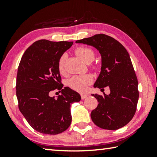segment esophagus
<instances>
[{
    "mask_svg": "<svg viewBox=\"0 0 157 157\" xmlns=\"http://www.w3.org/2000/svg\"><path fill=\"white\" fill-rule=\"evenodd\" d=\"M81 98L84 100V99H85L86 97H87V94H81Z\"/></svg>",
    "mask_w": 157,
    "mask_h": 157,
    "instance_id": "34e87169",
    "label": "esophagus"
}]
</instances>
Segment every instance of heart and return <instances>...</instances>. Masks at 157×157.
Returning a JSON list of instances; mask_svg holds the SVG:
<instances>
[{"label":"heart","instance_id":"1","mask_svg":"<svg viewBox=\"0 0 157 157\" xmlns=\"http://www.w3.org/2000/svg\"><path fill=\"white\" fill-rule=\"evenodd\" d=\"M75 54L85 63H91L94 59V52L87 47H78L76 49ZM67 59L66 54H62L59 60L58 69L61 74L65 73V63ZM93 82V77L90 74L81 75L72 77L68 79V85L73 90L82 92L87 88L89 84Z\"/></svg>","mask_w":157,"mask_h":157}]
</instances>
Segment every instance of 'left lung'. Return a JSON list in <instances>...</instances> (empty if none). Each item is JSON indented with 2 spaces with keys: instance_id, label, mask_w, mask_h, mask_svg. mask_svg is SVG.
I'll return each instance as SVG.
<instances>
[{
  "instance_id": "8db88e82",
  "label": "left lung",
  "mask_w": 157,
  "mask_h": 157,
  "mask_svg": "<svg viewBox=\"0 0 157 157\" xmlns=\"http://www.w3.org/2000/svg\"><path fill=\"white\" fill-rule=\"evenodd\" d=\"M92 46L101 55V68L94 87L109 86L110 94H92L98 106L91 118L98 127L117 130L126 125L133 117L138 101V79L130 56L122 44L105 34H97L76 41Z\"/></svg>"
}]
</instances>
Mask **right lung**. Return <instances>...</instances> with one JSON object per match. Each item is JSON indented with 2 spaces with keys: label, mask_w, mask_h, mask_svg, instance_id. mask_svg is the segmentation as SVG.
Segmentation results:
<instances>
[{
  "label": "right lung",
  "mask_w": 157,
  "mask_h": 157,
  "mask_svg": "<svg viewBox=\"0 0 157 157\" xmlns=\"http://www.w3.org/2000/svg\"><path fill=\"white\" fill-rule=\"evenodd\" d=\"M73 42L40 40L25 51L17 71L16 94L19 109L30 126L44 134L63 132L71 124V105L81 100L79 94L63 88L58 63ZM57 88V99L49 92Z\"/></svg>",
  "instance_id": "1"
}]
</instances>
